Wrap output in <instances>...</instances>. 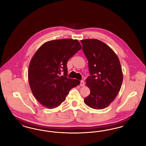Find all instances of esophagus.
Returning a JSON list of instances; mask_svg holds the SVG:
<instances>
[{"mask_svg":"<svg viewBox=\"0 0 146 146\" xmlns=\"http://www.w3.org/2000/svg\"><path fill=\"white\" fill-rule=\"evenodd\" d=\"M84 82L83 80H82V81H80V86H84Z\"/></svg>","mask_w":146,"mask_h":146,"instance_id":"obj_1","label":"esophagus"}]
</instances>
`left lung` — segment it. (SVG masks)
<instances>
[{
  "mask_svg": "<svg viewBox=\"0 0 146 146\" xmlns=\"http://www.w3.org/2000/svg\"><path fill=\"white\" fill-rule=\"evenodd\" d=\"M80 42L90 74L86 79L90 94L84 103L93 109H104L115 100L121 86L123 76L119 60L104 42L95 39Z\"/></svg>",
  "mask_w": 146,
  "mask_h": 146,
  "instance_id": "obj_1",
  "label": "left lung"
}]
</instances>
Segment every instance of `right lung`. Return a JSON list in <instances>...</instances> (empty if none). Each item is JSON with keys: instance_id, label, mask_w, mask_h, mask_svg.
Returning <instances> with one entry per match:
<instances>
[{"instance_id": "1", "label": "right lung", "mask_w": 146, "mask_h": 146, "mask_svg": "<svg viewBox=\"0 0 146 146\" xmlns=\"http://www.w3.org/2000/svg\"><path fill=\"white\" fill-rule=\"evenodd\" d=\"M82 49L76 39H63L46 42L37 50L28 68V82L36 100L49 109L65 101L71 89L80 82L68 78L67 63ZM63 71L64 75L60 76Z\"/></svg>"}]
</instances>
